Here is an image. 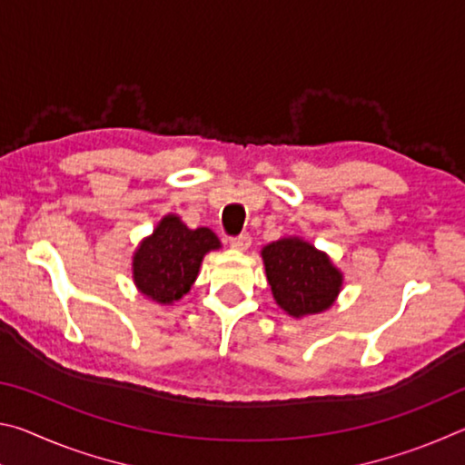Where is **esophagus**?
<instances>
[{"label":"esophagus","mask_w":465,"mask_h":465,"mask_svg":"<svg viewBox=\"0 0 465 465\" xmlns=\"http://www.w3.org/2000/svg\"><path fill=\"white\" fill-rule=\"evenodd\" d=\"M230 246H232L233 250L246 252V250L252 246V238H250L248 233H242V235H238V238H232V240H230Z\"/></svg>","instance_id":"34e87169"}]
</instances>
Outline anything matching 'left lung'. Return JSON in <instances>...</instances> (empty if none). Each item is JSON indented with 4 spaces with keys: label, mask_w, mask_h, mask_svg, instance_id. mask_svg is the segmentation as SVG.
Masks as SVG:
<instances>
[{
    "label": "left lung",
    "mask_w": 465,
    "mask_h": 465,
    "mask_svg": "<svg viewBox=\"0 0 465 465\" xmlns=\"http://www.w3.org/2000/svg\"><path fill=\"white\" fill-rule=\"evenodd\" d=\"M261 256L274 302L291 318L330 310L342 291V271L308 240L281 238L266 243Z\"/></svg>",
    "instance_id": "1"
}]
</instances>
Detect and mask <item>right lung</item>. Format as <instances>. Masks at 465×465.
Returning a JSON list of instances; mask_svg holds the SVG:
<instances>
[{
	"instance_id": "1",
	"label": "right lung",
	"mask_w": 465,
	"mask_h": 465,
	"mask_svg": "<svg viewBox=\"0 0 465 465\" xmlns=\"http://www.w3.org/2000/svg\"><path fill=\"white\" fill-rule=\"evenodd\" d=\"M219 248L222 242L209 227L191 230L178 215L168 213L133 252V282L152 302L172 305L194 285L204 254Z\"/></svg>"
}]
</instances>
